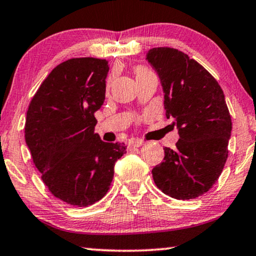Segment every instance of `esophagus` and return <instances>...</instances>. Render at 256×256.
Masks as SVG:
<instances>
[{
  "label": "esophagus",
  "mask_w": 256,
  "mask_h": 256,
  "mask_svg": "<svg viewBox=\"0 0 256 256\" xmlns=\"http://www.w3.org/2000/svg\"><path fill=\"white\" fill-rule=\"evenodd\" d=\"M144 144V142L142 140H132V141H129L128 146L129 148H138V146H141Z\"/></svg>",
  "instance_id": "1"
}]
</instances>
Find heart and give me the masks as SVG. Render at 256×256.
Masks as SVG:
<instances>
[{
    "label": "heart",
    "mask_w": 256,
    "mask_h": 256,
    "mask_svg": "<svg viewBox=\"0 0 256 256\" xmlns=\"http://www.w3.org/2000/svg\"><path fill=\"white\" fill-rule=\"evenodd\" d=\"M148 73H152V72H150L148 68H143V66H138V68H136V70H135L136 78H138V76H142L148 74Z\"/></svg>",
    "instance_id": "obj_1"
}]
</instances>
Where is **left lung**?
I'll return each instance as SVG.
<instances>
[{
	"label": "left lung",
	"instance_id": "obj_1",
	"mask_svg": "<svg viewBox=\"0 0 256 256\" xmlns=\"http://www.w3.org/2000/svg\"><path fill=\"white\" fill-rule=\"evenodd\" d=\"M146 60L160 80L168 118L180 140L164 148L152 174L157 188L174 199H194L213 186L225 166L232 120L218 82L184 52L150 48Z\"/></svg>",
	"mask_w": 256,
	"mask_h": 256
}]
</instances>
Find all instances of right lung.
Instances as JSON below:
<instances>
[{"label": "right lung", "mask_w": 256, "mask_h": 256, "mask_svg": "<svg viewBox=\"0 0 256 256\" xmlns=\"http://www.w3.org/2000/svg\"><path fill=\"white\" fill-rule=\"evenodd\" d=\"M106 59L73 58L52 70L31 100L26 143L42 180L54 197L84 208L110 190L124 143L96 132L94 113L104 104Z\"/></svg>", "instance_id": "right-lung-1"}]
</instances>
